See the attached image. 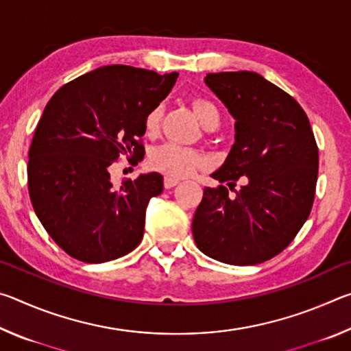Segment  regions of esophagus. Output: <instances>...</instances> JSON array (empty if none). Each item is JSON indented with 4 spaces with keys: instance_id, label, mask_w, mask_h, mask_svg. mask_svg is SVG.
<instances>
[{
    "instance_id": "esophagus-1",
    "label": "esophagus",
    "mask_w": 351,
    "mask_h": 351,
    "mask_svg": "<svg viewBox=\"0 0 351 351\" xmlns=\"http://www.w3.org/2000/svg\"><path fill=\"white\" fill-rule=\"evenodd\" d=\"M178 184H180V180H176V178H171V176L164 178V187L165 189H171V187L178 186Z\"/></svg>"
}]
</instances>
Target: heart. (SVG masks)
Here are the masks:
<instances>
[{
	"label": "heart",
	"mask_w": 351,
	"mask_h": 351,
	"mask_svg": "<svg viewBox=\"0 0 351 351\" xmlns=\"http://www.w3.org/2000/svg\"><path fill=\"white\" fill-rule=\"evenodd\" d=\"M192 108L195 116L201 122L206 130H215L221 122V114H219L218 106L209 99L197 97L193 99ZM162 117V106L156 105L154 108L147 112L145 116V132L148 134H154L159 130ZM150 162L156 170L162 173L182 178L192 173L193 170L199 169L204 164V156L198 150L189 147H181L176 144H164L161 147L154 148L150 156Z\"/></svg>",
	"instance_id": "heart-1"
}]
</instances>
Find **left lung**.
Returning <instances> with one entry per match:
<instances>
[{"instance_id": "obj_1", "label": "left lung", "mask_w": 351, "mask_h": 351, "mask_svg": "<svg viewBox=\"0 0 351 351\" xmlns=\"http://www.w3.org/2000/svg\"><path fill=\"white\" fill-rule=\"evenodd\" d=\"M235 119V142L195 212V243L207 257L257 265L287 247L310 217L319 150L302 106L251 71L207 74ZM242 181L240 189L234 186Z\"/></svg>"}]
</instances>
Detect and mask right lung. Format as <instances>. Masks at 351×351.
<instances>
[{"instance_id":"obj_1","label":"right lung","mask_w":351,"mask_h":351,"mask_svg":"<svg viewBox=\"0 0 351 351\" xmlns=\"http://www.w3.org/2000/svg\"><path fill=\"white\" fill-rule=\"evenodd\" d=\"M178 73L111 64L77 77L47 102L27 162L34 210L58 246L85 263L127 255L144 237L145 209L164 178L147 173L112 187L110 167L144 158L145 116Z\"/></svg>"}]
</instances>
